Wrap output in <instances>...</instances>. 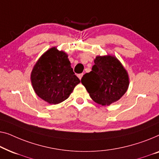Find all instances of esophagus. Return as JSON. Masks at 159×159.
<instances>
[{"instance_id": "obj_1", "label": "esophagus", "mask_w": 159, "mask_h": 159, "mask_svg": "<svg viewBox=\"0 0 159 159\" xmlns=\"http://www.w3.org/2000/svg\"><path fill=\"white\" fill-rule=\"evenodd\" d=\"M83 75H84V74H83V73H80V74H78V77L79 78V79H80V80L81 79V78H82V76H83Z\"/></svg>"}]
</instances>
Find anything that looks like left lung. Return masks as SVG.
Here are the masks:
<instances>
[{"label":"left lung","mask_w":159,"mask_h":159,"mask_svg":"<svg viewBox=\"0 0 159 159\" xmlns=\"http://www.w3.org/2000/svg\"><path fill=\"white\" fill-rule=\"evenodd\" d=\"M91 99L102 106L110 105L119 100L129 86L127 71L117 58L97 56L91 71L81 79Z\"/></svg>","instance_id":"1"}]
</instances>
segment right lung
Returning <instances> with one entry per match:
<instances>
[{
	"label": "right lung",
	"instance_id": "add662e5",
	"mask_svg": "<svg viewBox=\"0 0 159 159\" xmlns=\"http://www.w3.org/2000/svg\"><path fill=\"white\" fill-rule=\"evenodd\" d=\"M33 89L38 97L57 104L68 99L80 83L68 55L52 48L38 60L31 74Z\"/></svg>",
	"mask_w": 159,
	"mask_h": 159
}]
</instances>
